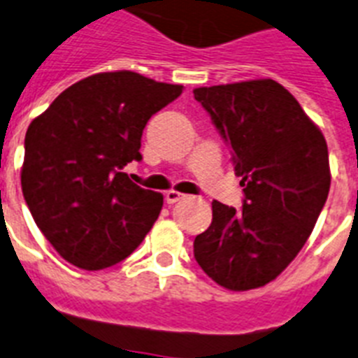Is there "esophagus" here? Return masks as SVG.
Segmentation results:
<instances>
[{
	"mask_svg": "<svg viewBox=\"0 0 358 358\" xmlns=\"http://www.w3.org/2000/svg\"><path fill=\"white\" fill-rule=\"evenodd\" d=\"M185 194H179V192L176 190H168L166 194H164V199H166L168 205H173V203H177V201L185 199Z\"/></svg>",
	"mask_w": 358,
	"mask_h": 358,
	"instance_id": "34e87169",
	"label": "esophagus"
}]
</instances>
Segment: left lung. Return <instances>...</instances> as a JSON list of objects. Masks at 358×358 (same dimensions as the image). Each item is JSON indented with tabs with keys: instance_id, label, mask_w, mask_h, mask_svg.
<instances>
[{
	"instance_id": "8db88e82",
	"label": "left lung",
	"mask_w": 358,
	"mask_h": 358,
	"mask_svg": "<svg viewBox=\"0 0 358 358\" xmlns=\"http://www.w3.org/2000/svg\"><path fill=\"white\" fill-rule=\"evenodd\" d=\"M194 96L232 150L243 186L241 210L212 203V223L194 239V258L221 287H262L296 258L326 205V138L271 78L197 87Z\"/></svg>"
}]
</instances>
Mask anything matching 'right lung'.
Returning <instances> with one entry per match:
<instances>
[{
    "mask_svg": "<svg viewBox=\"0 0 358 358\" xmlns=\"http://www.w3.org/2000/svg\"><path fill=\"white\" fill-rule=\"evenodd\" d=\"M182 93L133 73L80 80L32 120L25 135L22 190L49 243L69 264L100 271L126 259L162 208L122 168L141 161L152 115Z\"/></svg>",
    "mask_w": 358,
    "mask_h": 358,
    "instance_id": "add662e5",
    "label": "right lung"
}]
</instances>
